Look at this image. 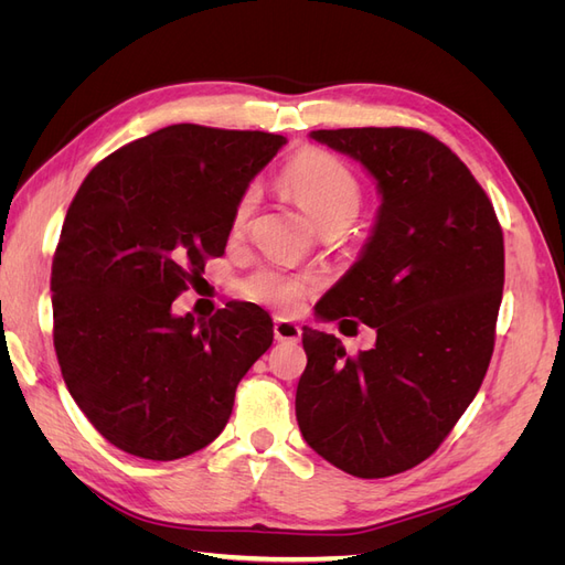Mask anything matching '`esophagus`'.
Segmentation results:
<instances>
[{
    "label": "esophagus",
    "mask_w": 565,
    "mask_h": 565,
    "mask_svg": "<svg viewBox=\"0 0 565 565\" xmlns=\"http://www.w3.org/2000/svg\"><path fill=\"white\" fill-rule=\"evenodd\" d=\"M273 334H276L278 341H299L301 339V328L292 320L276 318V322H273Z\"/></svg>",
    "instance_id": "obj_1"
}]
</instances>
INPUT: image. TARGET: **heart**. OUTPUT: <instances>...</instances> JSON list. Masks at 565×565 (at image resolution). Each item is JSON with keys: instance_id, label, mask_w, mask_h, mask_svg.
<instances>
[{"instance_id": "1", "label": "heart", "mask_w": 565, "mask_h": 565, "mask_svg": "<svg viewBox=\"0 0 565 565\" xmlns=\"http://www.w3.org/2000/svg\"><path fill=\"white\" fill-rule=\"evenodd\" d=\"M280 183L320 231L347 228L363 202L361 183H358L351 167L320 148H306L297 152L282 167ZM256 195H259L256 185H247L237 198L231 216L235 231H241L247 224V218L254 212ZM316 287L318 280L313 276H306V273L262 266L241 282V292L252 301L289 313L297 311Z\"/></svg>"}]
</instances>
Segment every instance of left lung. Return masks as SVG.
<instances>
[{"label": "left lung", "mask_w": 565, "mask_h": 565, "mask_svg": "<svg viewBox=\"0 0 565 565\" xmlns=\"http://www.w3.org/2000/svg\"><path fill=\"white\" fill-rule=\"evenodd\" d=\"M311 136L361 160L382 191L363 256L318 303L322 318L370 324L377 344L349 355L334 334L303 328L297 422L337 469L396 476L438 450L483 384L502 303V226L469 167L431 134Z\"/></svg>", "instance_id": "1"}]
</instances>
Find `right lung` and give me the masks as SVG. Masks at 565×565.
Returning <instances> with one entry per match:
<instances>
[{
    "label": "right lung",
    "instance_id": "right-lung-1",
    "mask_svg": "<svg viewBox=\"0 0 565 565\" xmlns=\"http://www.w3.org/2000/svg\"><path fill=\"white\" fill-rule=\"evenodd\" d=\"M282 143L268 131L172 125L82 181L51 262L54 349L71 396L115 448L169 461L210 446L273 344L256 303L195 320L172 316V301L224 254L237 198Z\"/></svg>",
    "mask_w": 565,
    "mask_h": 565
}]
</instances>
